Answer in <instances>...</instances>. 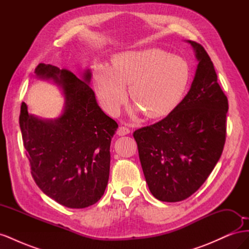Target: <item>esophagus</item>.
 I'll use <instances>...</instances> for the list:
<instances>
[{
    "label": "esophagus",
    "instance_id": "1",
    "mask_svg": "<svg viewBox=\"0 0 249 249\" xmlns=\"http://www.w3.org/2000/svg\"><path fill=\"white\" fill-rule=\"evenodd\" d=\"M130 132H131V130L129 129V127L124 126V125H120L117 129V135H119V136H124V135L130 134Z\"/></svg>",
    "mask_w": 249,
    "mask_h": 249
}]
</instances>
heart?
Segmentation results:
<instances>
[{
    "label": "heart",
    "instance_id": "1",
    "mask_svg": "<svg viewBox=\"0 0 249 249\" xmlns=\"http://www.w3.org/2000/svg\"><path fill=\"white\" fill-rule=\"evenodd\" d=\"M189 69L182 58L149 49L119 54L113 66L100 64L94 73V87L105 111L117 114L131 95L146 114L159 117L168 114L182 101L189 83Z\"/></svg>",
    "mask_w": 249,
    "mask_h": 249
}]
</instances>
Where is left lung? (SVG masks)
Wrapping results in <instances>:
<instances>
[{
	"label": "left lung",
	"mask_w": 249,
	"mask_h": 249,
	"mask_svg": "<svg viewBox=\"0 0 249 249\" xmlns=\"http://www.w3.org/2000/svg\"><path fill=\"white\" fill-rule=\"evenodd\" d=\"M189 43L198 60L189 92L166 117L133 133L149 191L161 201H182L196 192L227 137L228 97L205 48Z\"/></svg>",
	"instance_id": "1"
}]
</instances>
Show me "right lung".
I'll return each mask as SVG.
<instances>
[{
	"label": "right lung",
	"instance_id": "add662e5",
	"mask_svg": "<svg viewBox=\"0 0 249 249\" xmlns=\"http://www.w3.org/2000/svg\"><path fill=\"white\" fill-rule=\"evenodd\" d=\"M37 76L61 85L65 110L55 120L30 115L22 102L19 126L36 185L60 205L92 206L104 195L110 171V144L118 127L96 103L93 90L69 70L40 63Z\"/></svg>",
	"mask_w": 249,
	"mask_h": 249
}]
</instances>
